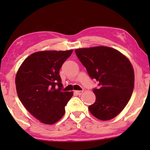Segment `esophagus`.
Segmentation results:
<instances>
[{"label":"esophagus","instance_id":"1","mask_svg":"<svg viewBox=\"0 0 150 150\" xmlns=\"http://www.w3.org/2000/svg\"><path fill=\"white\" fill-rule=\"evenodd\" d=\"M75 93H76L77 95H81V94L83 93V91H75Z\"/></svg>","mask_w":150,"mask_h":150}]
</instances>
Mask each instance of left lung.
<instances>
[{"label": "left lung", "mask_w": 150, "mask_h": 150, "mask_svg": "<svg viewBox=\"0 0 150 150\" xmlns=\"http://www.w3.org/2000/svg\"><path fill=\"white\" fill-rule=\"evenodd\" d=\"M76 56L92 79L98 82L93 89L96 102L89 106L98 120L115 117L127 105L134 84L132 65L126 56L115 49L96 46L75 50Z\"/></svg>", "instance_id": "1"}]
</instances>
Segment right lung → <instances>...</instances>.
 Instances as JSON below:
<instances>
[{"label": "right lung", "instance_id": "add662e5", "mask_svg": "<svg viewBox=\"0 0 150 150\" xmlns=\"http://www.w3.org/2000/svg\"><path fill=\"white\" fill-rule=\"evenodd\" d=\"M72 52L70 50L35 52L18 69L16 76L18 98L26 110L40 122L53 124L65 114V106L73 92L61 90L59 70Z\"/></svg>", "mask_w": 150, "mask_h": 150}]
</instances>
